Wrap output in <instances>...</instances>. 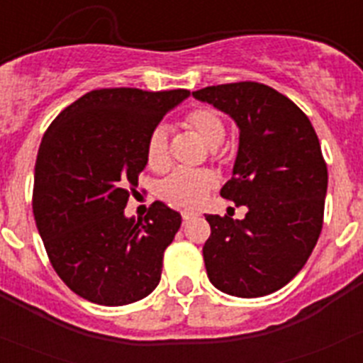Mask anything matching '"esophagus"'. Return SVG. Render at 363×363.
<instances>
[{"instance_id": "esophagus-1", "label": "esophagus", "mask_w": 363, "mask_h": 363, "mask_svg": "<svg viewBox=\"0 0 363 363\" xmlns=\"http://www.w3.org/2000/svg\"><path fill=\"white\" fill-rule=\"evenodd\" d=\"M196 216H198V214L192 213V211H184V213H182V218H184V223H187V221L194 220V218H196Z\"/></svg>"}]
</instances>
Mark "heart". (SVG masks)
<instances>
[{
    "mask_svg": "<svg viewBox=\"0 0 363 363\" xmlns=\"http://www.w3.org/2000/svg\"><path fill=\"white\" fill-rule=\"evenodd\" d=\"M182 125L209 149H216L225 140V125L211 108H194L187 112ZM147 165L156 172H163L171 165L169 140L163 127H156L149 134L145 145ZM216 185V178L209 171H174L160 185V196L169 203L184 209H194L207 198Z\"/></svg>",
    "mask_w": 363,
    "mask_h": 363,
    "instance_id": "1",
    "label": "heart"
}]
</instances>
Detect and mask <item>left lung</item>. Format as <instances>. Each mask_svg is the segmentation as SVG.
I'll list each match as a JSON object with an SVG mask.
<instances>
[{"mask_svg":"<svg viewBox=\"0 0 363 363\" xmlns=\"http://www.w3.org/2000/svg\"><path fill=\"white\" fill-rule=\"evenodd\" d=\"M238 125L233 178L220 194L245 205L243 220L209 214L203 262L211 284L238 298L289 284L318 242L327 165L309 118L287 96L255 82L192 92Z\"/></svg>","mask_w":363,"mask_h":363,"instance_id":"left-lung-1","label":"left lung"}]
</instances>
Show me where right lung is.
<instances>
[{"mask_svg": "<svg viewBox=\"0 0 363 363\" xmlns=\"http://www.w3.org/2000/svg\"><path fill=\"white\" fill-rule=\"evenodd\" d=\"M191 92L99 89L57 114L34 167L32 211L54 271L70 291L98 306L149 296L182 216L154 201L145 218L125 205L145 169V145Z\"/></svg>", "mask_w": 363, "mask_h": 363, "instance_id": "right-lung-1", "label": "right lung"}]
</instances>
